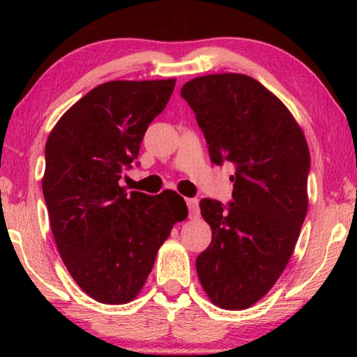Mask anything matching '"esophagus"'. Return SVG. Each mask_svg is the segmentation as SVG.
<instances>
[{
    "label": "esophagus",
    "instance_id": "esophagus-1",
    "mask_svg": "<svg viewBox=\"0 0 357 357\" xmlns=\"http://www.w3.org/2000/svg\"><path fill=\"white\" fill-rule=\"evenodd\" d=\"M185 203H187V208H189V215L190 217L198 215V200L197 198H187Z\"/></svg>",
    "mask_w": 357,
    "mask_h": 357
}]
</instances>
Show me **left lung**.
Masks as SVG:
<instances>
[{"label":"left lung","instance_id":"left-lung-1","mask_svg":"<svg viewBox=\"0 0 357 357\" xmlns=\"http://www.w3.org/2000/svg\"><path fill=\"white\" fill-rule=\"evenodd\" d=\"M181 98L195 113L211 162L236 167L231 202H200L213 241L197 257L198 279L215 305L247 309L291 258L309 206V146L282 100L249 75L193 78Z\"/></svg>","mask_w":357,"mask_h":357}]
</instances>
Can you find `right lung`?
<instances>
[{"label": "right lung", "instance_id": "right-lung-1", "mask_svg": "<svg viewBox=\"0 0 357 357\" xmlns=\"http://www.w3.org/2000/svg\"><path fill=\"white\" fill-rule=\"evenodd\" d=\"M174 83H102L48 135L42 192L53 238L72 279L102 304H126L140 293L160 245L187 217L176 192L146 195L119 185Z\"/></svg>", "mask_w": 357, "mask_h": 357}]
</instances>
